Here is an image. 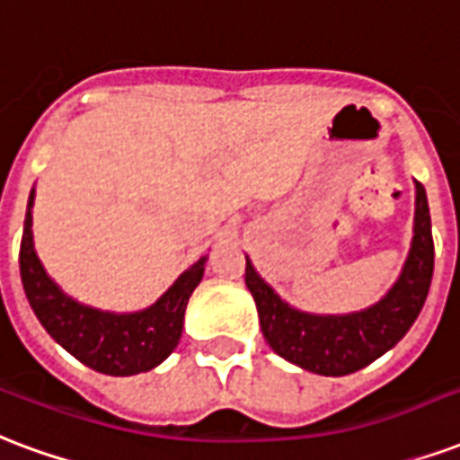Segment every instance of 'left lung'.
Returning <instances> with one entry per match:
<instances>
[{
	"mask_svg": "<svg viewBox=\"0 0 460 460\" xmlns=\"http://www.w3.org/2000/svg\"><path fill=\"white\" fill-rule=\"evenodd\" d=\"M434 275L429 202L424 185L414 180V226L410 253L393 288L358 312L314 314L292 307L246 256V288L256 299L265 341L278 356L316 376H349L366 368L400 341L420 316Z\"/></svg>",
	"mask_w": 460,
	"mask_h": 460,
	"instance_id": "8db88e82",
	"label": "left lung"
}]
</instances>
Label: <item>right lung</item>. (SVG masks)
<instances>
[{
    "label": "right lung",
    "instance_id": "1",
    "mask_svg": "<svg viewBox=\"0 0 460 460\" xmlns=\"http://www.w3.org/2000/svg\"><path fill=\"white\" fill-rule=\"evenodd\" d=\"M33 199L36 190H31L26 207L19 268L26 299L43 329L80 363L104 376H136L161 366L175 351L182 336L187 302L202 280L209 256L190 265L151 307L138 312H104L90 307L63 292L40 263L31 231Z\"/></svg>",
    "mask_w": 460,
    "mask_h": 460
}]
</instances>
